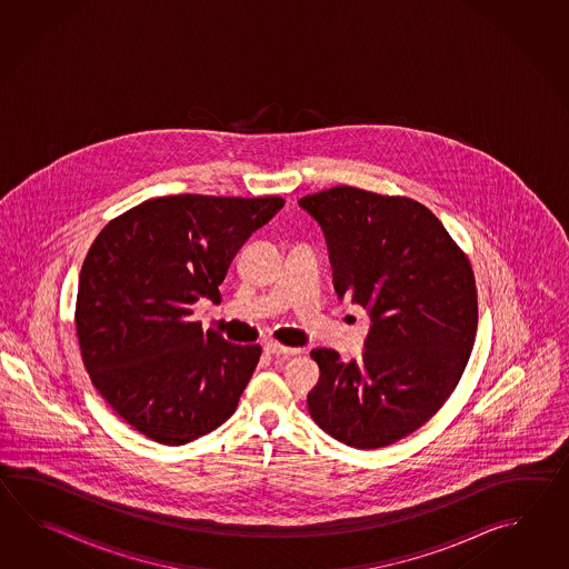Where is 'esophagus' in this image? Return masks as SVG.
Listing matches in <instances>:
<instances>
[{
	"mask_svg": "<svg viewBox=\"0 0 569 569\" xmlns=\"http://www.w3.org/2000/svg\"><path fill=\"white\" fill-rule=\"evenodd\" d=\"M264 350H267L268 353H272V356H277V358H289V356L301 353L299 348H287V346H282L279 341H268L267 346H264Z\"/></svg>",
	"mask_w": 569,
	"mask_h": 569,
	"instance_id": "esophagus-1",
	"label": "esophagus"
}]
</instances>
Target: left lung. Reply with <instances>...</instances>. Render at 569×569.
I'll return each instance as SVG.
<instances>
[{
  "mask_svg": "<svg viewBox=\"0 0 569 569\" xmlns=\"http://www.w3.org/2000/svg\"><path fill=\"white\" fill-rule=\"evenodd\" d=\"M299 206L326 233L339 299L372 321L360 360L311 351L321 376L309 412L350 448H385L427 423L460 382L478 327L472 264L409 197L341 184Z\"/></svg>",
  "mask_w": 569,
  "mask_h": 569,
  "instance_id": "obj_1",
  "label": "left lung"
}]
</instances>
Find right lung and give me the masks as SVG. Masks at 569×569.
Listing matches in <instances>:
<instances>
[{
	"label": "right lung",
	"mask_w": 569,
	"mask_h": 569,
	"mask_svg": "<svg viewBox=\"0 0 569 569\" xmlns=\"http://www.w3.org/2000/svg\"><path fill=\"white\" fill-rule=\"evenodd\" d=\"M282 197L170 194L111 219L79 277L74 326L93 387L136 431L182 446L230 419L260 360L191 321Z\"/></svg>",
	"instance_id": "right-lung-1"
}]
</instances>
